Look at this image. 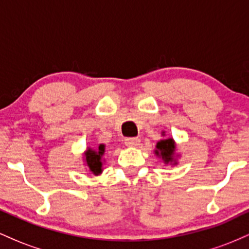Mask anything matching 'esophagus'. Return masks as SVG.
Masks as SVG:
<instances>
[{"mask_svg": "<svg viewBox=\"0 0 249 249\" xmlns=\"http://www.w3.org/2000/svg\"><path fill=\"white\" fill-rule=\"evenodd\" d=\"M124 142H125V145L130 147H136L141 144V139L139 138H126Z\"/></svg>", "mask_w": 249, "mask_h": 249, "instance_id": "obj_1", "label": "esophagus"}]
</instances>
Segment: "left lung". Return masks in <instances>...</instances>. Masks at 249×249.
<instances>
[{"label":"left lung","mask_w":249,"mask_h":249,"mask_svg":"<svg viewBox=\"0 0 249 249\" xmlns=\"http://www.w3.org/2000/svg\"><path fill=\"white\" fill-rule=\"evenodd\" d=\"M154 153H156V156L159 157L165 164H177L176 142H174L172 138L162 139V141L157 142Z\"/></svg>","instance_id":"obj_1"}]
</instances>
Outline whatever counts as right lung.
<instances>
[{"label": "right lung", "mask_w": 249, "mask_h": 249, "mask_svg": "<svg viewBox=\"0 0 249 249\" xmlns=\"http://www.w3.org/2000/svg\"><path fill=\"white\" fill-rule=\"evenodd\" d=\"M105 152V145L99 144L97 148H88L84 153V160L88 170L93 176H99L103 172V156Z\"/></svg>", "instance_id": "add662e5"}]
</instances>
